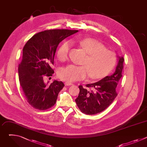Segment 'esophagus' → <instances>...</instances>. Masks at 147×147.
Listing matches in <instances>:
<instances>
[{
    "label": "esophagus",
    "mask_w": 147,
    "mask_h": 147,
    "mask_svg": "<svg viewBox=\"0 0 147 147\" xmlns=\"http://www.w3.org/2000/svg\"><path fill=\"white\" fill-rule=\"evenodd\" d=\"M65 84V86H71V85H73V84H72V83H71V82H66Z\"/></svg>",
    "instance_id": "obj_1"
}]
</instances>
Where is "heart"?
Returning a JSON list of instances; mask_svg holds the SVG:
<instances>
[{"label":"heart","mask_w":147,"mask_h":147,"mask_svg":"<svg viewBox=\"0 0 147 147\" xmlns=\"http://www.w3.org/2000/svg\"><path fill=\"white\" fill-rule=\"evenodd\" d=\"M77 42L89 54L82 63L84 66L69 65L60 70L59 77L69 82L85 80L89 77L92 80L107 77L116 65V54L107 49L101 42L93 38L78 39ZM70 46L69 42H65L60 47L57 57L60 61H64L69 59Z\"/></svg>","instance_id":"b5f03b06"}]
</instances>
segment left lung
<instances>
[{"instance_id": "8db88e82", "label": "left lung", "mask_w": 147, "mask_h": 147, "mask_svg": "<svg viewBox=\"0 0 147 147\" xmlns=\"http://www.w3.org/2000/svg\"><path fill=\"white\" fill-rule=\"evenodd\" d=\"M118 62L115 73L100 81L86 85L88 90L82 86L76 102L81 112L86 115H95L106 109L113 102L117 94L116 88L122 77L124 58L117 56Z\"/></svg>"}]
</instances>
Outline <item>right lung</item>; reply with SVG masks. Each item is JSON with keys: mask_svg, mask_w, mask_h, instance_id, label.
Listing matches in <instances>:
<instances>
[{"mask_svg": "<svg viewBox=\"0 0 147 147\" xmlns=\"http://www.w3.org/2000/svg\"><path fill=\"white\" fill-rule=\"evenodd\" d=\"M78 31L46 30L35 34L24 45L23 59L18 66L19 81L27 102L34 108L44 111L56 103L64 84L54 80L48 84L49 82L45 83L44 79L54 73L52 66L59 43Z\"/></svg>", "mask_w": 147, "mask_h": 147, "instance_id": "1", "label": "right lung"}]
</instances>
